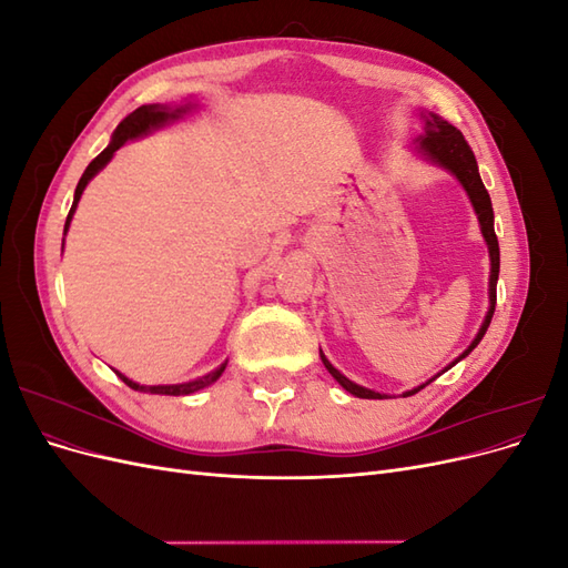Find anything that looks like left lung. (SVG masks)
Listing matches in <instances>:
<instances>
[{
  "mask_svg": "<svg viewBox=\"0 0 568 568\" xmlns=\"http://www.w3.org/2000/svg\"><path fill=\"white\" fill-rule=\"evenodd\" d=\"M422 134H417L415 140V151L419 153V156L432 163L436 168H443L448 170V173L462 184L464 192H467L469 201H471V209L478 217V227H480V234H484V242L488 246V255H490V280H488V313L484 317V322H480V329L476 332L474 341L469 343V348L464 351L459 357H455V363H450L448 367H445L443 372H448L453 365H457L462 357H467L478 343L480 338H484V334L488 332L490 326V320H493V313H495V286H497V274H500V246H497V236H495V227H493V203H490V196L486 192L484 182H480V175H478V163L474 159V151L469 149L467 140H464V134L450 125L448 120H443L438 113H432V111H422ZM320 357L322 363L326 367V372H329L334 379L346 388L351 395H355V398H367V400H386L390 398L388 393H376L372 388H365L359 386L355 382H351L348 376H343L329 359H326V355L320 351ZM438 372V374H443ZM436 374V376H438ZM436 376H432V379L424 382L422 386H415L403 393V398H407V395H415L419 393L424 386H428L432 382H436Z\"/></svg>",
  "mask_w": 568,
  "mask_h": 568,
  "instance_id": "1",
  "label": "left lung"
}]
</instances>
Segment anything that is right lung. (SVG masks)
I'll return each instance as SVG.
<instances>
[{"label": "right lung", "mask_w": 568, "mask_h": 568, "mask_svg": "<svg viewBox=\"0 0 568 568\" xmlns=\"http://www.w3.org/2000/svg\"><path fill=\"white\" fill-rule=\"evenodd\" d=\"M192 109H196L194 101H186V104H182V106L144 104V106H140L136 111H132V113L123 120V123H120V125L115 128L109 146H106L104 151H101L99 156L88 165V170H84V173H82V178H80V182H78V186H75V196H73L71 213H68V217H65L63 234L68 232V227H71V220H73V215H75V209H78V203H80V196H82V192H84V186L90 184V180L99 173V170H104V168L109 165V161L113 159V153H115L120 146L132 142V140H140V136H146V134H151L153 130H159V128H163V125H168V123H175V120H180L184 113H189ZM61 251H63V248H61ZM225 367H227V359H225V363H222L217 369L199 376V379L184 382V384H159V386L136 384V382L128 379L125 374H120L118 369H113V372H115V374L120 376V379H123L130 388H134V390L153 393V395H189V393H196V390H201V388H205V386L215 384V382L220 379V376H222V372H225Z\"/></svg>", "instance_id": "add662e5"}]
</instances>
